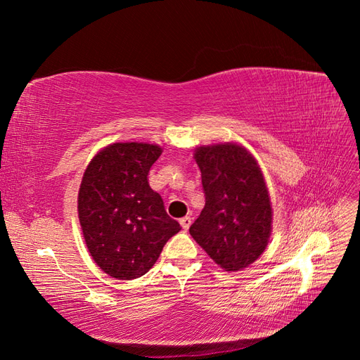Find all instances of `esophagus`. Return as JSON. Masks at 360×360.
Here are the masks:
<instances>
[{"instance_id":"obj_1","label":"esophagus","mask_w":360,"mask_h":360,"mask_svg":"<svg viewBox=\"0 0 360 360\" xmlns=\"http://www.w3.org/2000/svg\"><path fill=\"white\" fill-rule=\"evenodd\" d=\"M191 224H192L191 216H184V217H181V219H180V225H181V228H183L184 231H188V230H189Z\"/></svg>"}]
</instances>
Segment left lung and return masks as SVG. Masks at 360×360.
<instances>
[{"instance_id":"left-lung-1","label":"left lung","mask_w":360,"mask_h":360,"mask_svg":"<svg viewBox=\"0 0 360 360\" xmlns=\"http://www.w3.org/2000/svg\"><path fill=\"white\" fill-rule=\"evenodd\" d=\"M205 205L189 233L217 266L238 271L264 252L271 233L269 191L257 160L234 143L195 150Z\"/></svg>"}]
</instances>
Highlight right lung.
Listing matches in <instances>:
<instances>
[{"label": "right lung", "instance_id": "add662e5", "mask_svg": "<svg viewBox=\"0 0 360 360\" xmlns=\"http://www.w3.org/2000/svg\"><path fill=\"white\" fill-rule=\"evenodd\" d=\"M160 155L159 146L115 143L84 172L78 193L82 234L96 264L115 279L146 275L181 230L148 184V171Z\"/></svg>", "mask_w": 360, "mask_h": 360}]
</instances>
